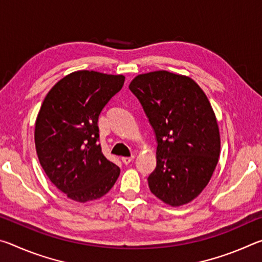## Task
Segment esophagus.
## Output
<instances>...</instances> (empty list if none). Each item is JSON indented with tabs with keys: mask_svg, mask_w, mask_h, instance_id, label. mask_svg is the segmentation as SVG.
<instances>
[{
	"mask_svg": "<svg viewBox=\"0 0 262 262\" xmlns=\"http://www.w3.org/2000/svg\"><path fill=\"white\" fill-rule=\"evenodd\" d=\"M133 159H134V156H130V157H122L121 161H122L123 164H126V165H127V164H129V163L133 161Z\"/></svg>",
	"mask_w": 262,
	"mask_h": 262,
	"instance_id": "obj_1",
	"label": "esophagus"
}]
</instances>
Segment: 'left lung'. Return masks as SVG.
<instances>
[{"instance_id":"obj_1","label":"left lung","mask_w":262,"mask_h":262,"mask_svg":"<svg viewBox=\"0 0 262 262\" xmlns=\"http://www.w3.org/2000/svg\"><path fill=\"white\" fill-rule=\"evenodd\" d=\"M129 90L157 140L149 188L166 205H186L205 189L219 162L220 129L209 100L192 78L166 70L139 75Z\"/></svg>"}]
</instances>
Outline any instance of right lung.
<instances>
[{
  "label": "right lung",
  "mask_w": 262,
  "mask_h": 262,
  "mask_svg": "<svg viewBox=\"0 0 262 262\" xmlns=\"http://www.w3.org/2000/svg\"><path fill=\"white\" fill-rule=\"evenodd\" d=\"M123 83V75L79 70L60 79L42 101L34 128L39 162L53 185L74 201L104 196L120 174L97 141L101 110Z\"/></svg>",
  "instance_id": "obj_1"
}]
</instances>
